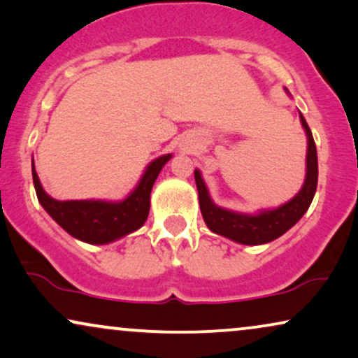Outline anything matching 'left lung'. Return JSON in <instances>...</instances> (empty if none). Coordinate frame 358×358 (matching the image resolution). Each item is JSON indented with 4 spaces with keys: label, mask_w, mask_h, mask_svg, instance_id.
I'll return each mask as SVG.
<instances>
[{
    "label": "left lung",
    "mask_w": 358,
    "mask_h": 358,
    "mask_svg": "<svg viewBox=\"0 0 358 358\" xmlns=\"http://www.w3.org/2000/svg\"><path fill=\"white\" fill-rule=\"evenodd\" d=\"M286 92L289 94L287 89ZM299 119L307 137L306 180L302 188L296 193V196H292L284 205H279L278 208H264V210H257L256 213H239L218 206L211 200L201 171L194 170V182H196L203 220L213 233L231 239L234 243L257 246V244L271 243L282 236L309 210L310 203L314 200L315 189H317V148H315L309 125H307L301 112Z\"/></svg>",
    "instance_id": "left-lung-1"
}]
</instances>
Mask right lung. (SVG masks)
Wrapping results in <instances>:
<instances>
[{
  "label": "right lung",
  "mask_w": 358,
  "mask_h": 358,
  "mask_svg": "<svg viewBox=\"0 0 358 358\" xmlns=\"http://www.w3.org/2000/svg\"><path fill=\"white\" fill-rule=\"evenodd\" d=\"M171 153L155 158L147 165L137 187L124 200H67L59 201L44 192L36 173L34 160L33 182L41 206L72 238L89 244H108L127 234L137 231L145 224L150 211V193L158 173L164 169Z\"/></svg>",
  "instance_id": "obj_1"
}]
</instances>
